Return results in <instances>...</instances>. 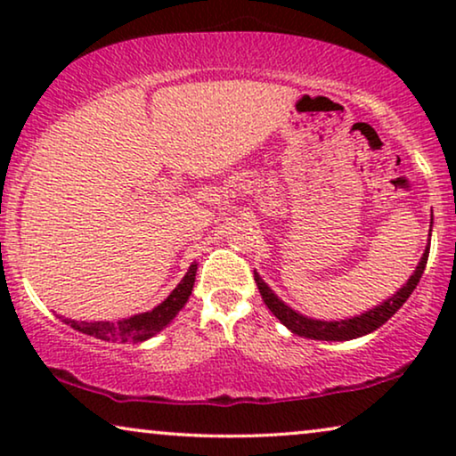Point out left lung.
I'll return each instance as SVG.
<instances>
[{
    "instance_id": "obj_1",
    "label": "left lung",
    "mask_w": 456,
    "mask_h": 456,
    "mask_svg": "<svg viewBox=\"0 0 456 456\" xmlns=\"http://www.w3.org/2000/svg\"><path fill=\"white\" fill-rule=\"evenodd\" d=\"M429 236H432V230H429ZM428 255H429V242H428L426 251H423V255H421L419 264H417V267H415V272L411 273L407 284H403V289H398L395 295H392L390 298H386V301H382L379 305H376V307L367 309L365 314L346 317V320H330V322L328 320H314V317L298 314V311L289 307L282 298H278L276 292H273L270 286L264 282V278H261L257 272H255V282H257L261 298H264L267 309H270L272 314L290 330L292 334L303 336V338H311V340L342 342V340H353V338H359V336L371 334L373 330L384 326V323L403 307V303L407 301V298L411 297V292L415 290V286L419 284L421 273H423V270H426V264H428Z\"/></svg>"
}]
</instances>
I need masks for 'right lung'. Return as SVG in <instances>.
<instances>
[{"label": "right lung", "instance_id": "add662e5", "mask_svg": "<svg viewBox=\"0 0 456 456\" xmlns=\"http://www.w3.org/2000/svg\"><path fill=\"white\" fill-rule=\"evenodd\" d=\"M195 273L197 264H191L189 272L184 273V278L180 280V284L167 295V298H164L151 311H145V314L124 317V320L118 322H77L61 315L60 320L77 330V332L95 336L99 340L118 342V345H139V342L153 338L155 334L161 332L178 315V311L189 301L192 284H195Z\"/></svg>", "mask_w": 456, "mask_h": 456}]
</instances>
